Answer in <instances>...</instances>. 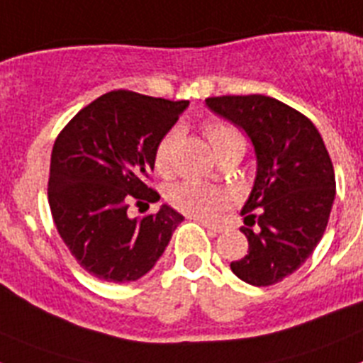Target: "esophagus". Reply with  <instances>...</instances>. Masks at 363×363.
<instances>
[{"instance_id": "esophagus-1", "label": "esophagus", "mask_w": 363, "mask_h": 363, "mask_svg": "<svg viewBox=\"0 0 363 363\" xmlns=\"http://www.w3.org/2000/svg\"><path fill=\"white\" fill-rule=\"evenodd\" d=\"M191 220H196V221H200L201 225H203V227H207V229H211V230H214V233H220V230L223 229V227H221V225H218V223H213V221L200 220V218H191Z\"/></svg>"}]
</instances>
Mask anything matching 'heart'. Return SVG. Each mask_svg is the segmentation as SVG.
Masks as SVG:
<instances>
[{
	"label": "heart",
	"mask_w": 363,
	"mask_h": 363,
	"mask_svg": "<svg viewBox=\"0 0 363 363\" xmlns=\"http://www.w3.org/2000/svg\"><path fill=\"white\" fill-rule=\"evenodd\" d=\"M203 133L218 158L225 156V154L245 152V134L238 127H234V125L225 123V121H211V123L203 127ZM174 142L176 130H169V133L160 138L156 147H154L152 163L154 171L158 172V174L167 176L171 172V158ZM167 200L179 213L192 218H214L225 209V205L229 203V196H227L225 191L213 187V185L201 184V182H196V179H187V182L172 185L167 191Z\"/></svg>",
	"instance_id": "obj_1"
}]
</instances>
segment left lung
Masks as SVG:
<instances>
[{
	"mask_svg": "<svg viewBox=\"0 0 363 363\" xmlns=\"http://www.w3.org/2000/svg\"><path fill=\"white\" fill-rule=\"evenodd\" d=\"M205 104L245 130L256 152L240 229L249 251L230 269L256 287L274 285L306 264L322 240L336 194L333 162L313 121L278 99L218 96Z\"/></svg>",
	"mask_w": 363,
	"mask_h": 363,
	"instance_id": "left-lung-1",
	"label": "left lung"
}]
</instances>
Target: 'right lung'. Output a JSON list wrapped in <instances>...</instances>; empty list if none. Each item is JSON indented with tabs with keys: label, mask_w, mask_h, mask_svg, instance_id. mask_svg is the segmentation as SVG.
I'll list each match as a JSON object with an SVG mask.
<instances>
[{
	"label": "right lung",
	"mask_w": 363,
	"mask_h": 363,
	"mask_svg": "<svg viewBox=\"0 0 363 363\" xmlns=\"http://www.w3.org/2000/svg\"><path fill=\"white\" fill-rule=\"evenodd\" d=\"M189 101L112 91L65 125L52 147L49 205L70 255L92 277L114 284L142 278L154 267L184 216L169 205L130 218V203H154L147 185L154 147Z\"/></svg>",
	"instance_id": "obj_1"
}]
</instances>
